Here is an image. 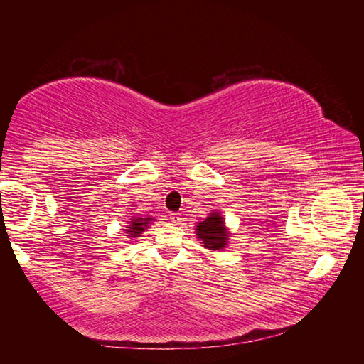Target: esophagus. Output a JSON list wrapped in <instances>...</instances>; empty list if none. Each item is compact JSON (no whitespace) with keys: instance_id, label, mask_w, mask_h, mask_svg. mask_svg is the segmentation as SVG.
<instances>
[{"instance_id":"34e87169","label":"esophagus","mask_w":364,"mask_h":364,"mask_svg":"<svg viewBox=\"0 0 364 364\" xmlns=\"http://www.w3.org/2000/svg\"><path fill=\"white\" fill-rule=\"evenodd\" d=\"M168 218H170L171 223H175V225L181 223V213H170Z\"/></svg>"}]
</instances>
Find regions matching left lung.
<instances>
[{
  "instance_id": "obj_1",
  "label": "left lung",
  "mask_w": 364,
  "mask_h": 364,
  "mask_svg": "<svg viewBox=\"0 0 364 364\" xmlns=\"http://www.w3.org/2000/svg\"><path fill=\"white\" fill-rule=\"evenodd\" d=\"M196 234L200 244H204V247L208 250L225 249L230 241V232L226 230L225 220L220 212H212L204 221L197 223Z\"/></svg>"
}]
</instances>
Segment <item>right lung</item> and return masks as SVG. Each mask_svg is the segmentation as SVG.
<instances>
[{
    "instance_id": "1",
    "label": "right lung",
    "mask_w": 364,
    "mask_h": 364,
    "mask_svg": "<svg viewBox=\"0 0 364 364\" xmlns=\"http://www.w3.org/2000/svg\"><path fill=\"white\" fill-rule=\"evenodd\" d=\"M152 221V218H141V217H133L130 225L127 226V236L128 237H139L141 234H143V231L147 228V225H149Z\"/></svg>"
}]
</instances>
